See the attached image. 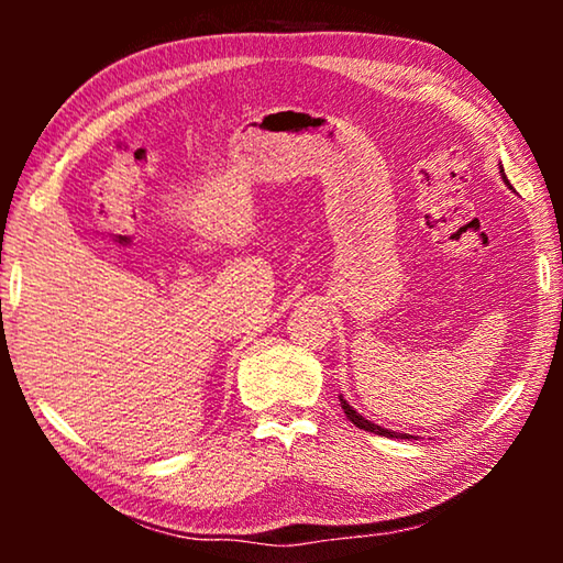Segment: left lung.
I'll return each instance as SVG.
<instances>
[{
	"label": "left lung",
	"mask_w": 563,
	"mask_h": 563,
	"mask_svg": "<svg viewBox=\"0 0 563 563\" xmlns=\"http://www.w3.org/2000/svg\"><path fill=\"white\" fill-rule=\"evenodd\" d=\"M499 174H501V180L504 184L509 186V180H507V176H504V168H499ZM511 188V186H509ZM340 405H342V409H345V415H347V419L355 427H360V430H365V432H373V434H379V437H397V440H415L412 434H399V432H393V430H385V427H379V424H375V422H369L367 417H362L355 407H350V402L345 397L340 395Z\"/></svg>",
	"instance_id": "obj_1"
}]
</instances>
